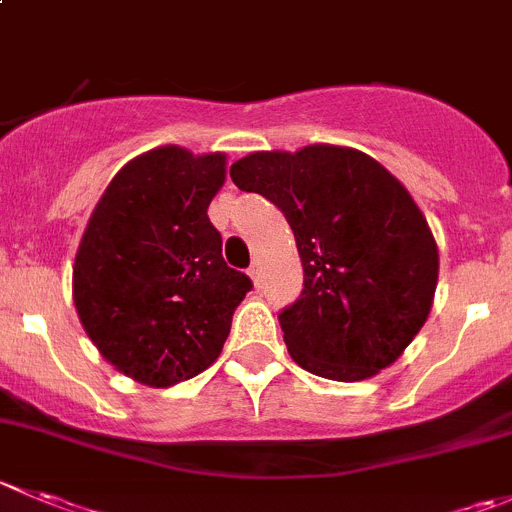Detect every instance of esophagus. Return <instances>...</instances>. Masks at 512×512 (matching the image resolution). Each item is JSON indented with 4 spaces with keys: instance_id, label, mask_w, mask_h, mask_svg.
Listing matches in <instances>:
<instances>
[{
    "instance_id": "esophagus-1",
    "label": "esophagus",
    "mask_w": 512,
    "mask_h": 512,
    "mask_svg": "<svg viewBox=\"0 0 512 512\" xmlns=\"http://www.w3.org/2000/svg\"><path fill=\"white\" fill-rule=\"evenodd\" d=\"M250 277H252V282H255L257 287H260V282H262V267H260V260H255L250 265Z\"/></svg>"
}]
</instances>
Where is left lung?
<instances>
[{
	"mask_svg": "<svg viewBox=\"0 0 512 512\" xmlns=\"http://www.w3.org/2000/svg\"><path fill=\"white\" fill-rule=\"evenodd\" d=\"M230 177L295 235L302 292L277 315L292 360L340 382L398 360L438 285V245L410 192L372 157L332 145L255 152Z\"/></svg>",
	"mask_w": 512,
	"mask_h": 512,
	"instance_id": "obj_1",
	"label": "left lung"
}]
</instances>
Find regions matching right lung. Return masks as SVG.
Returning a JSON list of instances; mask_svg holds the SVG:
<instances>
[{"instance_id": "obj_1", "label": "right lung", "mask_w": 512, "mask_h": 512, "mask_svg": "<svg viewBox=\"0 0 512 512\" xmlns=\"http://www.w3.org/2000/svg\"><path fill=\"white\" fill-rule=\"evenodd\" d=\"M225 155L160 147L114 175L74 260L84 330L124 375L170 388L217 360L252 280L207 217Z\"/></svg>"}]
</instances>
